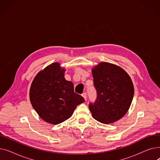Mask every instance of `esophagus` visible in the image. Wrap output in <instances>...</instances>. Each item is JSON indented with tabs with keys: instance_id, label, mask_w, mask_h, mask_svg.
<instances>
[{
	"instance_id": "obj_1",
	"label": "esophagus",
	"mask_w": 160,
	"mask_h": 160,
	"mask_svg": "<svg viewBox=\"0 0 160 160\" xmlns=\"http://www.w3.org/2000/svg\"><path fill=\"white\" fill-rule=\"evenodd\" d=\"M82 97L84 98V99L85 100H86V98H87V94H86V93H83V94H82Z\"/></svg>"
}]
</instances>
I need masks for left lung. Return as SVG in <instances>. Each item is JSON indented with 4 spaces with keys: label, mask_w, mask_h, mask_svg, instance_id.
Here are the masks:
<instances>
[{
    "label": "left lung",
    "mask_w": 160,
    "mask_h": 160,
    "mask_svg": "<svg viewBox=\"0 0 160 160\" xmlns=\"http://www.w3.org/2000/svg\"><path fill=\"white\" fill-rule=\"evenodd\" d=\"M97 97L89 103V110L97 121L110 124L127 113L132 102L134 89L130 76L121 67L101 62L92 69Z\"/></svg>",
    "instance_id": "left-lung-1"
}]
</instances>
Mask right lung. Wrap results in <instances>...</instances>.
Listing matches in <instances>:
<instances>
[{
	"mask_svg": "<svg viewBox=\"0 0 160 160\" xmlns=\"http://www.w3.org/2000/svg\"><path fill=\"white\" fill-rule=\"evenodd\" d=\"M65 69L53 63L38 73L30 89V102L41 118L58 124L72 116L84 98L74 91L72 82L64 77Z\"/></svg>",
	"mask_w": 160,
	"mask_h": 160,
	"instance_id": "1",
	"label": "right lung"
}]
</instances>
